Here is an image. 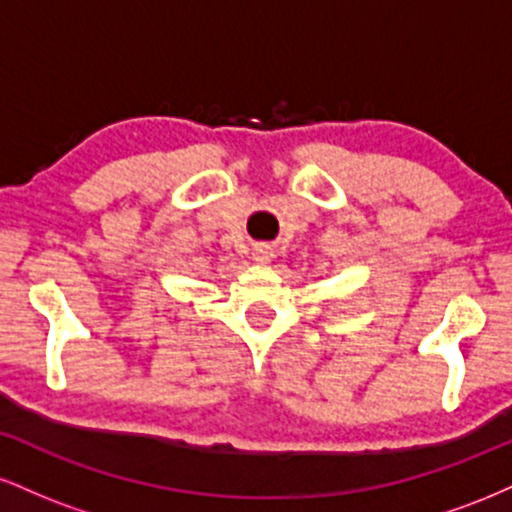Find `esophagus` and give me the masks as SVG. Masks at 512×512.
<instances>
[{"instance_id": "esophagus-1", "label": "esophagus", "mask_w": 512, "mask_h": 512, "mask_svg": "<svg viewBox=\"0 0 512 512\" xmlns=\"http://www.w3.org/2000/svg\"><path fill=\"white\" fill-rule=\"evenodd\" d=\"M252 260H255V262H269V260H272V248H269V245H264V243L255 245V248H252Z\"/></svg>"}]
</instances>
